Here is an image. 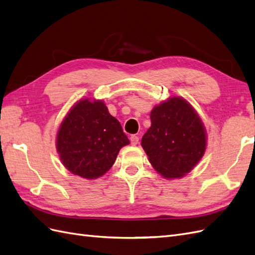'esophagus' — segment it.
Instances as JSON below:
<instances>
[{"instance_id": "esophagus-1", "label": "esophagus", "mask_w": 255, "mask_h": 255, "mask_svg": "<svg viewBox=\"0 0 255 255\" xmlns=\"http://www.w3.org/2000/svg\"><path fill=\"white\" fill-rule=\"evenodd\" d=\"M130 142H131L132 145H136L139 143V136L135 134H132L131 136H130Z\"/></svg>"}]
</instances>
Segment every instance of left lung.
I'll list each match as a JSON object with an SVG mask.
<instances>
[{"instance_id":"left-lung-1","label":"left lung","mask_w":255,"mask_h":255,"mask_svg":"<svg viewBox=\"0 0 255 255\" xmlns=\"http://www.w3.org/2000/svg\"><path fill=\"white\" fill-rule=\"evenodd\" d=\"M152 125L141 141L154 169L171 180L184 177L205 154L207 133L195 109L182 97H170L155 106Z\"/></svg>"}]
</instances>
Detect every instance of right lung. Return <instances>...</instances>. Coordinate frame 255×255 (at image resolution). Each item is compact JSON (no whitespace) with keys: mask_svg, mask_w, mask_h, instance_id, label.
Wrapping results in <instances>:
<instances>
[{"mask_svg":"<svg viewBox=\"0 0 255 255\" xmlns=\"http://www.w3.org/2000/svg\"><path fill=\"white\" fill-rule=\"evenodd\" d=\"M129 143L106 103L84 98L64 116L57 132L56 148L71 173L95 180L110 170L120 149Z\"/></svg>","mask_w":255,"mask_h":255,"instance_id":"add662e5","label":"right lung"}]
</instances>
